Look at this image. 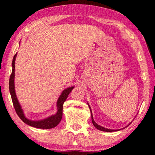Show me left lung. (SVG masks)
Instances as JSON below:
<instances>
[{"instance_id":"8db88e82","label":"left lung","mask_w":155,"mask_h":155,"mask_svg":"<svg viewBox=\"0 0 155 155\" xmlns=\"http://www.w3.org/2000/svg\"><path fill=\"white\" fill-rule=\"evenodd\" d=\"M90 107V111H91V121H92V123H93L94 126L97 128V129H98V130H102V131H105V132H113V131H115V130H116L108 129V128H104V127H101V126H100V125L97 124L95 122H94V120L93 116H92V113H91L90 107Z\"/></svg>"}]
</instances>
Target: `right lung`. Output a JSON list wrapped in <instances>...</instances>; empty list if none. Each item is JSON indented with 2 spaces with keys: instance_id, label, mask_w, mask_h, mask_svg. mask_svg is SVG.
Here are the masks:
<instances>
[{
  "instance_id": "1",
  "label": "right lung",
  "mask_w": 155,
  "mask_h": 155,
  "mask_svg": "<svg viewBox=\"0 0 155 155\" xmlns=\"http://www.w3.org/2000/svg\"><path fill=\"white\" fill-rule=\"evenodd\" d=\"M17 53L14 57L12 61V74L10 75L9 78V91L10 94L12 96V100L13 102V104H14V109L15 110V112L19 116L20 118L22 120L23 122L26 124L31 126V127L38 128H44V129H48V128H52L55 127L56 126L59 124L60 121L62 118L63 115V104H64V102L66 101L69 94L71 92L72 89L74 87H71L63 91L61 96L57 101V113L54 115L48 117L45 120H40V121H32V120H29L27 119L23 114L22 109H21V107L19 103H18V99L16 98V95L15 93V89H14V75H15V57H16Z\"/></svg>"
}]
</instances>
